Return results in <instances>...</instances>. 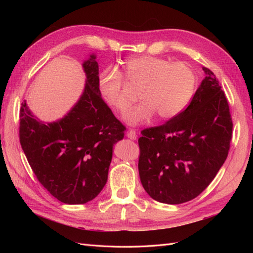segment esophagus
Segmentation results:
<instances>
[{
	"mask_svg": "<svg viewBox=\"0 0 253 253\" xmlns=\"http://www.w3.org/2000/svg\"><path fill=\"white\" fill-rule=\"evenodd\" d=\"M126 136L128 137L129 139H132V140H136L137 139V134H136V132L134 131V129H128L127 133H126Z\"/></svg>",
	"mask_w": 253,
	"mask_h": 253,
	"instance_id": "1",
	"label": "esophagus"
}]
</instances>
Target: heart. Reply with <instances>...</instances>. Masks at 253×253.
Returning a JSON list of instances; mask_svg holds the SVG:
<instances>
[{
	"mask_svg": "<svg viewBox=\"0 0 253 253\" xmlns=\"http://www.w3.org/2000/svg\"><path fill=\"white\" fill-rule=\"evenodd\" d=\"M124 71L131 85L141 87L139 99L142 101L125 116L131 126L148 121L155 114L162 120L178 116L194 94L195 74L185 63L141 56L127 59ZM99 90L106 103L119 113L126 112L131 105L126 84L115 68L105 70L99 76Z\"/></svg>",
	"mask_w": 253,
	"mask_h": 253,
	"instance_id": "1",
	"label": "heart"
}]
</instances>
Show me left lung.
Masks as SVG:
<instances>
[{"label": "left lung", "mask_w": 253, "mask_h": 253, "mask_svg": "<svg viewBox=\"0 0 253 253\" xmlns=\"http://www.w3.org/2000/svg\"><path fill=\"white\" fill-rule=\"evenodd\" d=\"M188 108L138 140L142 187L153 200L177 205L200 195L228 156L232 120L225 93L209 68Z\"/></svg>", "instance_id": "8db88e82"}]
</instances>
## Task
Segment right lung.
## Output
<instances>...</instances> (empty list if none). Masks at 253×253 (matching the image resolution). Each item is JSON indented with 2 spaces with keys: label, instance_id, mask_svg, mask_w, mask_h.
Masks as SVG:
<instances>
[{
  "label": "right lung",
  "instance_id": "right-lung-1",
  "mask_svg": "<svg viewBox=\"0 0 253 253\" xmlns=\"http://www.w3.org/2000/svg\"><path fill=\"white\" fill-rule=\"evenodd\" d=\"M96 55L83 61L85 84L78 101L62 118L43 122L20 110V142L38 180L58 201L82 205L104 188L115 143L126 127L104 103L99 90Z\"/></svg>",
  "mask_w": 253,
  "mask_h": 253
}]
</instances>
